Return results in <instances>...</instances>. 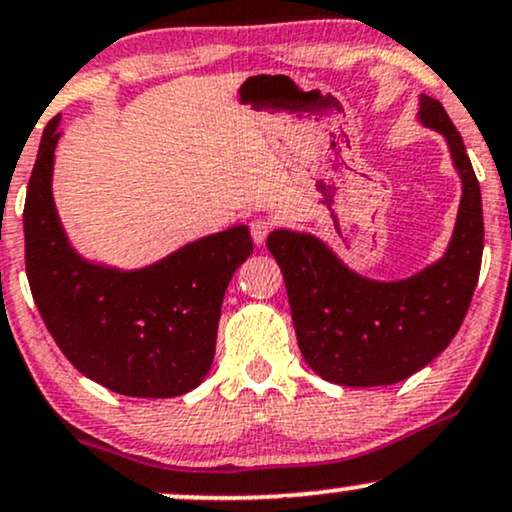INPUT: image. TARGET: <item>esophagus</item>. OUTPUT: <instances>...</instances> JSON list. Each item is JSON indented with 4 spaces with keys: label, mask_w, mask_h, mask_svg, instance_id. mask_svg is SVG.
Here are the masks:
<instances>
[{
    "label": "esophagus",
    "mask_w": 512,
    "mask_h": 512,
    "mask_svg": "<svg viewBox=\"0 0 512 512\" xmlns=\"http://www.w3.org/2000/svg\"><path fill=\"white\" fill-rule=\"evenodd\" d=\"M272 229H274L272 219L260 217V219L252 221V224H250V233H252V240H255V245H262L264 240H267L269 233H272Z\"/></svg>",
    "instance_id": "1"
}]
</instances>
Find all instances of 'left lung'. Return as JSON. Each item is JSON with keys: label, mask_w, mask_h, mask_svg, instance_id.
<instances>
[{"label": "left lung", "mask_w": 512, "mask_h": 512, "mask_svg": "<svg viewBox=\"0 0 512 512\" xmlns=\"http://www.w3.org/2000/svg\"><path fill=\"white\" fill-rule=\"evenodd\" d=\"M420 121L446 138L463 178L458 221L439 262L386 283L350 272L315 236L279 229L267 238L286 281L300 353L331 384L362 389L408 379L446 350L470 307L484 250L479 181L439 100L420 95Z\"/></svg>", "instance_id": "8db88e82"}]
</instances>
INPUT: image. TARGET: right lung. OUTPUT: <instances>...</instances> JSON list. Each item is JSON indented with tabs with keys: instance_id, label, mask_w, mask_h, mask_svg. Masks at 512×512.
<instances>
[{
	"instance_id": "1",
	"label": "right lung",
	"mask_w": 512,
	"mask_h": 512,
	"mask_svg": "<svg viewBox=\"0 0 512 512\" xmlns=\"http://www.w3.org/2000/svg\"><path fill=\"white\" fill-rule=\"evenodd\" d=\"M61 116L42 133L23 207L26 274L42 322L66 360L104 389L174 398L207 377L226 286L250 257L248 226H233L135 272L78 255L52 197Z\"/></svg>"
}]
</instances>
